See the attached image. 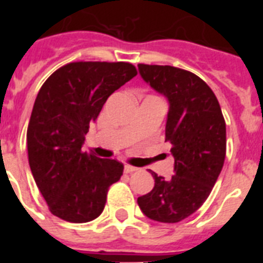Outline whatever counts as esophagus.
Masks as SVG:
<instances>
[{
	"label": "esophagus",
	"mask_w": 263,
	"mask_h": 263,
	"mask_svg": "<svg viewBox=\"0 0 263 263\" xmlns=\"http://www.w3.org/2000/svg\"><path fill=\"white\" fill-rule=\"evenodd\" d=\"M137 167H134V166H130V164H125V167H124V171L126 174H132V173H134V171H137Z\"/></svg>",
	"instance_id": "obj_1"
}]
</instances>
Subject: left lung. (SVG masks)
<instances>
[{
	"mask_svg": "<svg viewBox=\"0 0 263 263\" xmlns=\"http://www.w3.org/2000/svg\"><path fill=\"white\" fill-rule=\"evenodd\" d=\"M141 78L166 97V141L171 145L174 175L154 178V188L137 199L146 217L179 222L196 212L224 166L227 127L221 108L205 81L171 66L138 64Z\"/></svg>",
	"mask_w": 263,
	"mask_h": 263,
	"instance_id": "left-lung-1",
	"label": "left lung"
}]
</instances>
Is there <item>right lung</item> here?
Wrapping results in <instances>:
<instances>
[{"label": "right lung", "mask_w": 263, "mask_h": 263, "mask_svg": "<svg viewBox=\"0 0 263 263\" xmlns=\"http://www.w3.org/2000/svg\"><path fill=\"white\" fill-rule=\"evenodd\" d=\"M136 75L130 63L76 62L53 72L39 89L27 153L52 215L81 224L104 211L108 188L120 180L124 164L83 153L81 146L108 97Z\"/></svg>", "instance_id": "right-lung-1"}]
</instances>
